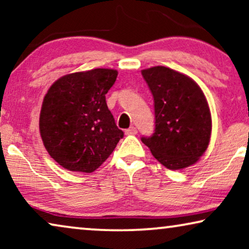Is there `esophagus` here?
<instances>
[{
	"label": "esophagus",
	"instance_id": "esophagus-1",
	"mask_svg": "<svg viewBox=\"0 0 249 249\" xmlns=\"http://www.w3.org/2000/svg\"><path fill=\"white\" fill-rule=\"evenodd\" d=\"M137 128L136 127H130L129 129H127V130H125V135H136L137 134Z\"/></svg>",
	"mask_w": 249,
	"mask_h": 249
}]
</instances>
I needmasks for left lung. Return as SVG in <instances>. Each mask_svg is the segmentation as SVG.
<instances>
[{"mask_svg": "<svg viewBox=\"0 0 249 249\" xmlns=\"http://www.w3.org/2000/svg\"><path fill=\"white\" fill-rule=\"evenodd\" d=\"M154 98L155 130L142 142L170 170L194 164L209 146L212 118L200 87L186 74L158 66L142 70Z\"/></svg>", "mask_w": 249, "mask_h": 249, "instance_id": "1", "label": "left lung"}]
</instances>
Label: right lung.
<instances>
[{
	"mask_svg": "<svg viewBox=\"0 0 249 249\" xmlns=\"http://www.w3.org/2000/svg\"><path fill=\"white\" fill-rule=\"evenodd\" d=\"M117 76L113 69L81 71L59 78L47 90L39 131L51 158L64 169L94 172L124 137L105 101Z\"/></svg>",
	"mask_w": 249,
	"mask_h": 249,
	"instance_id": "add662e5",
	"label": "right lung"
}]
</instances>
